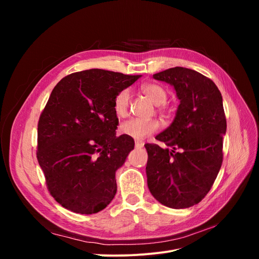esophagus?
Here are the masks:
<instances>
[{"label":"esophagus","mask_w":259,"mask_h":259,"mask_svg":"<svg viewBox=\"0 0 259 259\" xmlns=\"http://www.w3.org/2000/svg\"><path fill=\"white\" fill-rule=\"evenodd\" d=\"M135 147L137 148V149H139V148H143L144 147V143H142V142H135Z\"/></svg>","instance_id":"34e87169"}]
</instances>
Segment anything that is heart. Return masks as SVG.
I'll return each instance as SVG.
<instances>
[{"label": "heart", "mask_w": 259, "mask_h": 259, "mask_svg": "<svg viewBox=\"0 0 259 259\" xmlns=\"http://www.w3.org/2000/svg\"><path fill=\"white\" fill-rule=\"evenodd\" d=\"M144 95L151 100L156 106L163 105L167 99V93L162 86L158 84H145L142 86ZM131 101L130 90H122L113 100V110L117 116L126 115ZM158 130V123L154 121H143L139 119H132L120 125V133L124 136L142 140L145 137L153 134Z\"/></svg>", "instance_id": "1"}]
</instances>
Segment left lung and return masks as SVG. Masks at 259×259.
Segmentation results:
<instances>
[{
    "label": "left lung",
    "instance_id": "8db88e82",
    "mask_svg": "<svg viewBox=\"0 0 259 259\" xmlns=\"http://www.w3.org/2000/svg\"><path fill=\"white\" fill-rule=\"evenodd\" d=\"M168 83L179 99L174 121L146 144L148 188L156 201L170 208L193 206L213 186L223 163L227 122L223 97L208 77L184 67L153 74Z\"/></svg>",
    "mask_w": 259,
    "mask_h": 259
}]
</instances>
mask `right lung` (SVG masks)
Returning <instances> with one entry per match:
<instances>
[{"label": "right lung", "mask_w": 259, "mask_h": 259, "mask_svg": "<svg viewBox=\"0 0 259 259\" xmlns=\"http://www.w3.org/2000/svg\"><path fill=\"white\" fill-rule=\"evenodd\" d=\"M140 76L90 69L65 76L54 88L37 124L36 158L61 206L95 214L114 198L115 171L135 143L115 136L113 100Z\"/></svg>", "instance_id": "1"}]
</instances>
